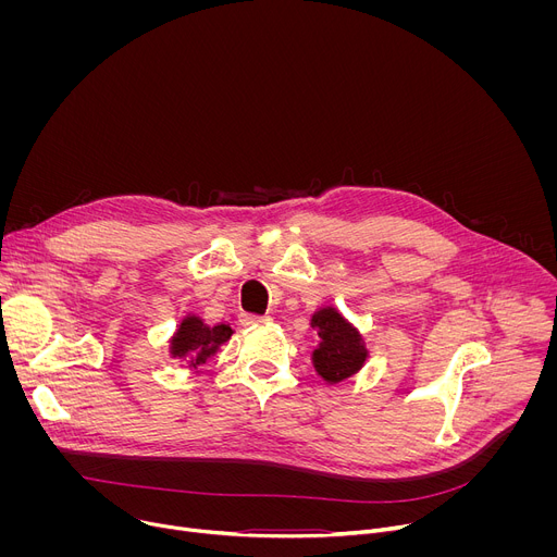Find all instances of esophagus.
<instances>
[{"instance_id":"1","label":"esophagus","mask_w":557,"mask_h":557,"mask_svg":"<svg viewBox=\"0 0 557 557\" xmlns=\"http://www.w3.org/2000/svg\"><path fill=\"white\" fill-rule=\"evenodd\" d=\"M240 322H243L245 326H258V324H267V322H271V317H267V314H249V312H245V314L240 317Z\"/></svg>"}]
</instances>
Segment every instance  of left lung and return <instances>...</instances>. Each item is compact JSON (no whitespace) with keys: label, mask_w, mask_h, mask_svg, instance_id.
<instances>
[{"label":"left lung","mask_w":557,"mask_h":557,"mask_svg":"<svg viewBox=\"0 0 557 557\" xmlns=\"http://www.w3.org/2000/svg\"><path fill=\"white\" fill-rule=\"evenodd\" d=\"M312 329L320 331L322 344L312 352L314 370L329 383L352 376L366 361L368 352L359 333L335 308H322L312 314Z\"/></svg>","instance_id":"1"}]
</instances>
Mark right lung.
<instances>
[{"label":"right lung","mask_w":557,"mask_h":557,"mask_svg":"<svg viewBox=\"0 0 557 557\" xmlns=\"http://www.w3.org/2000/svg\"><path fill=\"white\" fill-rule=\"evenodd\" d=\"M231 333L233 331L226 324L207 326L196 314H189L172 339V355L181 359L194 357L191 366H200L211 355H215V350L231 337Z\"/></svg>","instance_id":"add662e5"}]
</instances>
